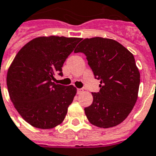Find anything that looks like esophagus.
<instances>
[{
  "label": "esophagus",
  "mask_w": 156,
  "mask_h": 156,
  "mask_svg": "<svg viewBox=\"0 0 156 156\" xmlns=\"http://www.w3.org/2000/svg\"><path fill=\"white\" fill-rule=\"evenodd\" d=\"M83 91H84V90H83V89H77V93L78 94L82 93Z\"/></svg>",
  "instance_id": "34e87169"
}]
</instances>
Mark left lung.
I'll list each match as a JSON object with an SVG mask.
<instances>
[{"label":"left lung","mask_w":156,"mask_h":156,"mask_svg":"<svg viewBox=\"0 0 156 156\" xmlns=\"http://www.w3.org/2000/svg\"><path fill=\"white\" fill-rule=\"evenodd\" d=\"M86 56L100 90L92 93L93 103L85 113L91 124L101 128L123 122L137 100L140 71L132 52L111 38H85L75 49Z\"/></svg>","instance_id":"8db88e82"}]
</instances>
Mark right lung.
Segmentation results:
<instances>
[{"label": "right lung", "mask_w": 156, "mask_h": 156, "mask_svg": "<svg viewBox=\"0 0 156 156\" xmlns=\"http://www.w3.org/2000/svg\"><path fill=\"white\" fill-rule=\"evenodd\" d=\"M80 38L42 36L29 41L14 58L7 71L10 100L33 127L51 129L63 122L76 94L73 85L52 82L62 76L63 63Z\"/></svg>", "instance_id": "obj_1"}]
</instances>
